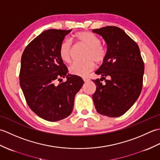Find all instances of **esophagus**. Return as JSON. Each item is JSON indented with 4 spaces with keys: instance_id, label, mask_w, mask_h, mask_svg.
I'll return each mask as SVG.
<instances>
[{
    "instance_id": "esophagus-1",
    "label": "esophagus",
    "mask_w": 160,
    "mask_h": 160,
    "mask_svg": "<svg viewBox=\"0 0 160 160\" xmlns=\"http://www.w3.org/2000/svg\"><path fill=\"white\" fill-rule=\"evenodd\" d=\"M89 80L88 79V78H83V81L84 82H88V81H89Z\"/></svg>"
}]
</instances>
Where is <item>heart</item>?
Masks as SVG:
<instances>
[{
  "mask_svg": "<svg viewBox=\"0 0 160 160\" xmlns=\"http://www.w3.org/2000/svg\"><path fill=\"white\" fill-rule=\"evenodd\" d=\"M73 39L79 45L87 48L83 62H75L69 67L70 74L76 76L84 77L92 71L95 64L103 63L107 57V51L101 45L99 38L89 32H80L75 33ZM73 52L72 42L69 39H65L60 43L59 47V55L64 62L69 63L71 60Z\"/></svg>",
  "mask_w": 160,
  "mask_h": 160,
  "instance_id": "obj_1",
  "label": "heart"
}]
</instances>
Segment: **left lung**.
<instances>
[{"instance_id":"obj_1","label":"left lung","mask_w":160,"mask_h":160,"mask_svg":"<svg viewBox=\"0 0 160 160\" xmlns=\"http://www.w3.org/2000/svg\"><path fill=\"white\" fill-rule=\"evenodd\" d=\"M102 37L107 46L106 59L92 80L96 90L93 96L98 113L115 118L124 114L141 93L144 63L138 44L122 29L107 26L93 29ZM108 79H107L106 78ZM105 80V82L101 81Z\"/></svg>"}]
</instances>
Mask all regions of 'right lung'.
Listing matches in <instances>:
<instances>
[{
	"instance_id": "1",
	"label": "right lung",
	"mask_w": 160,
	"mask_h": 160,
	"mask_svg": "<svg viewBox=\"0 0 160 160\" xmlns=\"http://www.w3.org/2000/svg\"><path fill=\"white\" fill-rule=\"evenodd\" d=\"M71 31L46 30L29 43L21 57L19 79L24 96L29 108L47 121L69 116L75 96L84 84L80 76L67 75L68 69L59 55L60 43ZM64 77L67 80L62 82Z\"/></svg>"
}]
</instances>
